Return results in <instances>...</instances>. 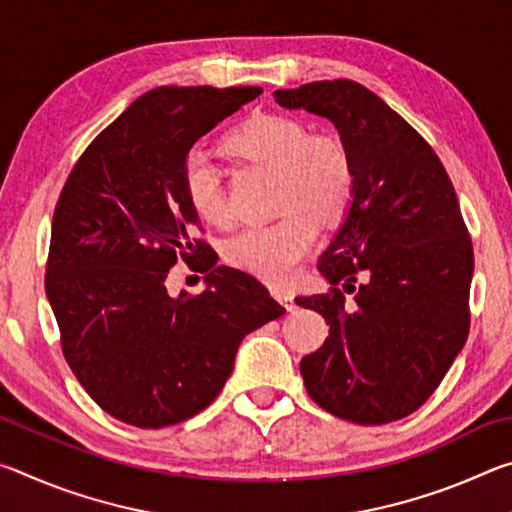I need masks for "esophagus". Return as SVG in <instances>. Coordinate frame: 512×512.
Instances as JSON below:
<instances>
[{"mask_svg": "<svg viewBox=\"0 0 512 512\" xmlns=\"http://www.w3.org/2000/svg\"><path fill=\"white\" fill-rule=\"evenodd\" d=\"M273 296H275V300H280L284 307L287 309H293L296 307V302H293V296L289 291H280V289H273Z\"/></svg>", "mask_w": 512, "mask_h": 512, "instance_id": "34e87169", "label": "esophagus"}]
</instances>
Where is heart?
I'll list each match as a JSON object with an SVG mask.
<instances>
[{"label":"heart","instance_id":"heart-1","mask_svg":"<svg viewBox=\"0 0 512 512\" xmlns=\"http://www.w3.org/2000/svg\"><path fill=\"white\" fill-rule=\"evenodd\" d=\"M228 149L239 160L275 171L273 223L237 232L223 246L225 262L284 287L316 244L318 225L348 214L354 198V160L339 135H309L307 124L289 115L264 112L230 135ZM185 196L196 216L210 225L232 219L219 164L203 151H189L183 164Z\"/></svg>","mask_w":512,"mask_h":512}]
</instances>
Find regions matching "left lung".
<instances>
[{"label": "left lung", "instance_id": "obj_1", "mask_svg": "<svg viewBox=\"0 0 512 512\" xmlns=\"http://www.w3.org/2000/svg\"><path fill=\"white\" fill-rule=\"evenodd\" d=\"M273 97L327 117L354 160L350 212L318 262L332 287L296 298L329 325L300 361L305 388L341 420H402L440 386L470 332L474 253L454 185L429 142L359 83Z\"/></svg>", "mask_w": 512, "mask_h": 512}]
</instances>
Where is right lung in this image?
<instances>
[{"instance_id":"add662e5","label":"right lung","mask_w":512,"mask_h":512,"mask_svg":"<svg viewBox=\"0 0 512 512\" xmlns=\"http://www.w3.org/2000/svg\"><path fill=\"white\" fill-rule=\"evenodd\" d=\"M259 94L210 85L142 94L94 137L58 196L45 289L60 348L121 422L160 429L201 413L228 381L241 339L284 314L255 277L214 266L183 187L198 137ZM178 258L208 271L203 294L168 296L163 280Z\"/></svg>"}]
</instances>
